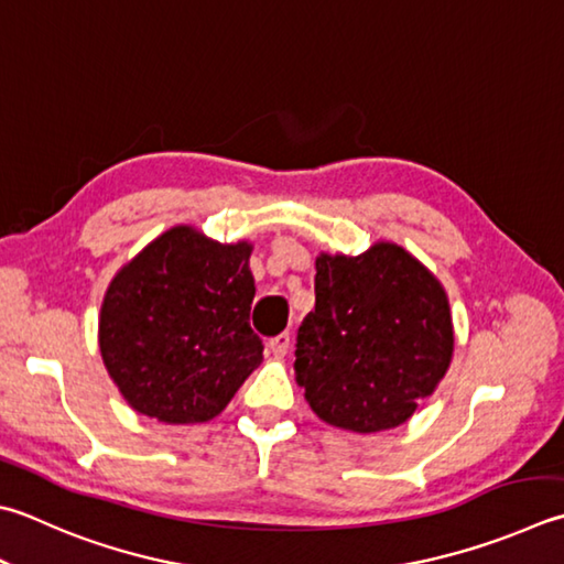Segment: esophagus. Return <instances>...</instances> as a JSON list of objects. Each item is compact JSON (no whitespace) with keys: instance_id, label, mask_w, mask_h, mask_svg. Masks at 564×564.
<instances>
[{"instance_id":"esophagus-1","label":"esophagus","mask_w":564,"mask_h":564,"mask_svg":"<svg viewBox=\"0 0 564 564\" xmlns=\"http://www.w3.org/2000/svg\"><path fill=\"white\" fill-rule=\"evenodd\" d=\"M290 341H292V336L290 334H278V336H272L270 341H268V348L272 350L274 356H284L286 350H290Z\"/></svg>"}]
</instances>
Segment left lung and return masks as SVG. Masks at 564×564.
I'll use <instances>...</instances> for the list:
<instances>
[{
    "label": "left lung",
    "mask_w": 564,
    "mask_h": 564,
    "mask_svg": "<svg viewBox=\"0 0 564 564\" xmlns=\"http://www.w3.org/2000/svg\"><path fill=\"white\" fill-rule=\"evenodd\" d=\"M314 294L294 350L310 408L360 434L408 422L452 360L442 284L400 246L378 242L358 258H316Z\"/></svg>",
    "instance_id": "left-lung-1"
}]
</instances>
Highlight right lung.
Here are the masks:
<instances>
[{
    "mask_svg": "<svg viewBox=\"0 0 564 564\" xmlns=\"http://www.w3.org/2000/svg\"><path fill=\"white\" fill-rule=\"evenodd\" d=\"M250 246L166 230L110 282L100 354L130 405L169 424L214 420L254 368Z\"/></svg>",
    "mask_w": 564,
    "mask_h": 564,
    "instance_id": "obj_1",
    "label": "right lung"
}]
</instances>
